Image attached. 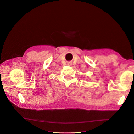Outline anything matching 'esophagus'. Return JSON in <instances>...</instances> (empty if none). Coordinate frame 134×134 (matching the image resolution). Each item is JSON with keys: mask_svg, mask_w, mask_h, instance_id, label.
<instances>
[{"mask_svg": "<svg viewBox=\"0 0 134 134\" xmlns=\"http://www.w3.org/2000/svg\"><path fill=\"white\" fill-rule=\"evenodd\" d=\"M68 65H69V66H71L72 65V63H68Z\"/></svg>", "mask_w": 134, "mask_h": 134, "instance_id": "esophagus-1", "label": "esophagus"}]
</instances>
